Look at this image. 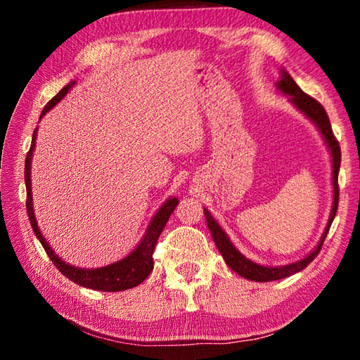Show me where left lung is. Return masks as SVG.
<instances>
[{"instance_id": "8db88e82", "label": "left lung", "mask_w": 360, "mask_h": 360, "mask_svg": "<svg viewBox=\"0 0 360 360\" xmlns=\"http://www.w3.org/2000/svg\"><path fill=\"white\" fill-rule=\"evenodd\" d=\"M276 89L279 92L288 95L289 101L292 103V106H295L298 111H300L304 117L309 119L316 125V129L319 130L321 136L324 138V143L327 146L328 152H330L332 157V186H333V202H332V210L330 214H328V221L324 229V233H322L321 240L318 243L311 252H309L307 257H303L297 262H292V264L288 265H279V266H268V265H260L257 262L249 260L246 255H243L238 249L233 246V243L230 241L229 235L222 230L221 225L216 222V219L211 216V212L203 208L205 217H206V224H208V229L212 235V240H214L216 246L219 249V252L222 254V257L225 260L231 270L235 273H238L240 276L249 279V281H257V283H266V281H278V279L288 278L294 273L302 271L303 268H307L311 262L314 260L316 255L319 254L322 243H324L326 236L328 233V229L335 219V214H337V208H338V172H340V162H341V152H340V144L337 139L333 136L332 127H330V120H328V115L326 112V109L322 108L318 101L311 96L307 95L303 90L298 87L295 84L294 79L290 77V75L284 68L281 70V79L276 82Z\"/></svg>"}]
</instances>
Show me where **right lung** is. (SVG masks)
Here are the masks:
<instances>
[{
    "instance_id": "add662e5",
    "label": "right lung",
    "mask_w": 360,
    "mask_h": 360,
    "mask_svg": "<svg viewBox=\"0 0 360 360\" xmlns=\"http://www.w3.org/2000/svg\"><path fill=\"white\" fill-rule=\"evenodd\" d=\"M76 84V81L70 82L68 85L60 90V92L53 96V98L47 103L42 109L39 120L44 117V114L51 111V109L57 105V103L63 98V96L70 92V89ZM36 133L38 129L33 131L32 138V146H30V150L25 158V186H27V212L30 224H32L34 235L38 236L39 243L42 248L46 249L49 259L53 262V265L58 268V271L65 275L72 283H76L82 288L94 289V290H103V292H119V290H127L135 288V285L141 284L146 278L150 275L152 268H154V262H152V254H154V249L157 245L158 236H160L163 227H165L169 216L174 211L176 206H178L179 200L176 197H169L165 203L160 206L152 221L149 224L148 230H146L144 236L139 241V245L133 249V251L127 255V257L120 259L114 264H109L106 266L100 268H79L76 265L66 264L58 255L53 252L51 245L46 241L44 236H42L41 230L38 227V222H36L34 217V210H33V195H32V158L36 146Z\"/></svg>"
}]
</instances>
